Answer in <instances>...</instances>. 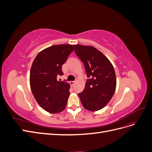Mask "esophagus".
<instances>
[{"instance_id": "esophagus-1", "label": "esophagus", "mask_w": 152, "mask_h": 152, "mask_svg": "<svg viewBox=\"0 0 152 152\" xmlns=\"http://www.w3.org/2000/svg\"><path fill=\"white\" fill-rule=\"evenodd\" d=\"M75 83V81H70V85H72V86L74 85Z\"/></svg>"}]
</instances>
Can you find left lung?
<instances>
[{
    "instance_id": "left-lung-1",
    "label": "left lung",
    "mask_w": 152,
    "mask_h": 152,
    "mask_svg": "<svg viewBox=\"0 0 152 152\" xmlns=\"http://www.w3.org/2000/svg\"><path fill=\"white\" fill-rule=\"evenodd\" d=\"M74 47L89 78L84 91L79 94L80 102L85 109L98 111L113 97L117 85L115 72L109 59L96 48L79 44Z\"/></svg>"
}]
</instances>
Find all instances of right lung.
Wrapping results in <instances>:
<instances>
[{
    "label": "right lung",
    "mask_w": 152,
    "mask_h": 152,
    "mask_svg": "<svg viewBox=\"0 0 152 152\" xmlns=\"http://www.w3.org/2000/svg\"><path fill=\"white\" fill-rule=\"evenodd\" d=\"M74 48L70 44L54 45L38 53L32 63L30 74V88L37 102L50 113L65 109L70 95V84L58 81L62 75V65Z\"/></svg>",
    "instance_id": "1"
}]
</instances>
